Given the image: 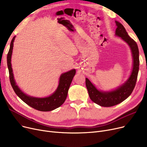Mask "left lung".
<instances>
[{
	"instance_id": "8db88e82",
	"label": "left lung",
	"mask_w": 147,
	"mask_h": 147,
	"mask_svg": "<svg viewBox=\"0 0 147 147\" xmlns=\"http://www.w3.org/2000/svg\"><path fill=\"white\" fill-rule=\"evenodd\" d=\"M115 35L120 37L130 46L133 57V69L128 80L117 89L110 92L98 90L90 80L86 78V86L90 99L96 104L105 107L117 105L127 98L133 92L137 80L140 66L139 49L137 43L127 34L121 23L115 21Z\"/></svg>"
}]
</instances>
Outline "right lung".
Masks as SVG:
<instances>
[{"instance_id":"obj_1","label":"right lung","mask_w":147,"mask_h":147,"mask_svg":"<svg viewBox=\"0 0 147 147\" xmlns=\"http://www.w3.org/2000/svg\"><path fill=\"white\" fill-rule=\"evenodd\" d=\"M14 36L12 39L10 45V48L7 55V64L9 69V80L11 86L17 95L26 103L28 105L33 109L40 111H50L55 110L63 104L66 99L68 89L70 86L73 79L76 74V69L62 74L60 76L59 83L58 88L54 93L46 98H35L29 96L23 93L17 86L16 83L13 78V74L12 73V68L11 67V55L13 49V41L15 40Z\"/></svg>"}]
</instances>
